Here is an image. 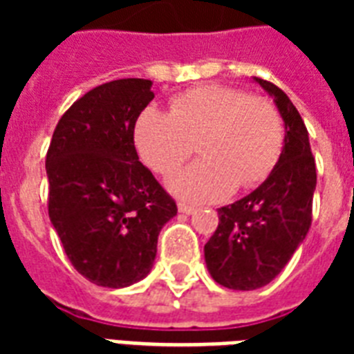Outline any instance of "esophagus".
Segmentation results:
<instances>
[{
	"mask_svg": "<svg viewBox=\"0 0 354 354\" xmlns=\"http://www.w3.org/2000/svg\"><path fill=\"white\" fill-rule=\"evenodd\" d=\"M178 211H180V213H185V215H191V213H194V207L193 205L180 202V204H178Z\"/></svg>",
	"mask_w": 354,
	"mask_h": 354,
	"instance_id": "esophagus-1",
	"label": "esophagus"
}]
</instances>
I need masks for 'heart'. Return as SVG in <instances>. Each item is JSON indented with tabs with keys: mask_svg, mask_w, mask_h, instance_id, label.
<instances>
[{
	"mask_svg": "<svg viewBox=\"0 0 354 354\" xmlns=\"http://www.w3.org/2000/svg\"><path fill=\"white\" fill-rule=\"evenodd\" d=\"M141 160L158 174H172L198 152L204 158L171 178L182 198L213 202L235 185L253 189L279 163L285 124L279 110L242 88L204 84L176 95L171 113L147 108L133 130Z\"/></svg>",
	"mask_w": 354,
	"mask_h": 354,
	"instance_id": "heart-1",
	"label": "heart"
}]
</instances>
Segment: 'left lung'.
Returning a JSON list of instances; mask_svg holds the SVG:
<instances>
[{
  "label": "left lung",
  "instance_id": "8db88e82",
  "mask_svg": "<svg viewBox=\"0 0 354 354\" xmlns=\"http://www.w3.org/2000/svg\"><path fill=\"white\" fill-rule=\"evenodd\" d=\"M279 108L285 149L253 193L218 209V227L204 246L213 279L232 290L268 285L296 252L313 222L316 161L301 115L275 84L255 79Z\"/></svg>",
  "mask_w": 354,
  "mask_h": 354
}]
</instances>
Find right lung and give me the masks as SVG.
<instances>
[{"label": "right lung", "instance_id": "right-lung-1", "mask_svg": "<svg viewBox=\"0 0 354 354\" xmlns=\"http://www.w3.org/2000/svg\"><path fill=\"white\" fill-rule=\"evenodd\" d=\"M150 88L147 79L97 86L66 110L47 149L49 218L75 270L99 286L143 279L161 227L178 213L133 145Z\"/></svg>", "mask_w": 354, "mask_h": 354}]
</instances>
